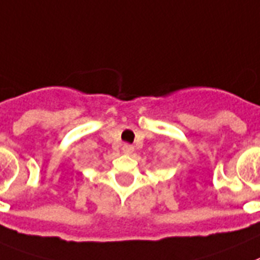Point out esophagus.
<instances>
[{"mask_svg":"<svg viewBox=\"0 0 260 260\" xmlns=\"http://www.w3.org/2000/svg\"><path fill=\"white\" fill-rule=\"evenodd\" d=\"M121 150H123L124 154H132L133 146L131 145V144H124V145L121 146Z\"/></svg>","mask_w":260,"mask_h":260,"instance_id":"1","label":"esophagus"}]
</instances>
